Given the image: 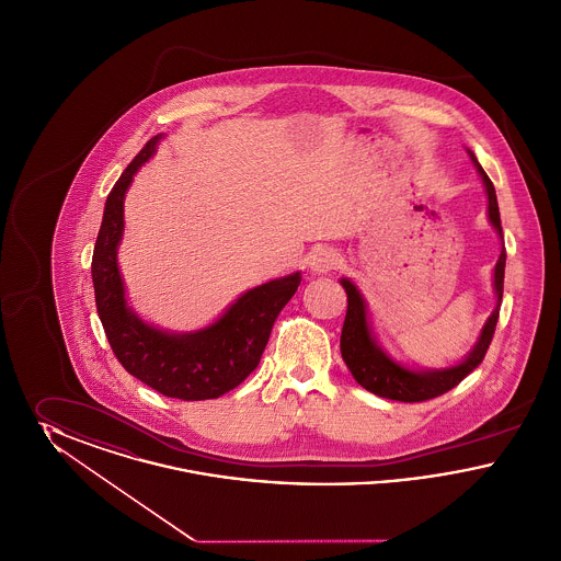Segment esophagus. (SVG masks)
<instances>
[{
  "mask_svg": "<svg viewBox=\"0 0 561 561\" xmlns=\"http://www.w3.org/2000/svg\"><path fill=\"white\" fill-rule=\"evenodd\" d=\"M309 265H311L313 273H328V271L341 265V254L332 248H320V250L313 252Z\"/></svg>",
  "mask_w": 561,
  "mask_h": 561,
  "instance_id": "obj_1",
  "label": "esophagus"
}]
</instances>
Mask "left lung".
Here are the masks:
<instances>
[{"label": "left lung", "mask_w": 561, "mask_h": 561, "mask_svg": "<svg viewBox=\"0 0 561 561\" xmlns=\"http://www.w3.org/2000/svg\"><path fill=\"white\" fill-rule=\"evenodd\" d=\"M471 153V151H469ZM471 160L478 165V172L481 174L483 187L488 193V216L492 227L496 229V233L503 238V227H501V213H499V202H496V191L492 181L488 179V174L483 172L476 156L471 153ZM505 261H507V252L505 245L501 250L499 263L494 267V290H496V309L492 311V316L485 321L483 330H481L480 341L473 347V351L465 357V362H460L458 366L446 368V370H425V373H414L400 366L398 362H393L382 348L374 343L373 334H370V325L366 318V302L362 298L359 290L355 288V284L351 279H341L345 293H347V318L343 323V334H341V353L343 359L347 364L348 370L353 374V378L374 396L378 398H387V400L396 401H427L444 396L446 391L454 389L462 378H467L473 373L492 343L494 330H496V321L501 313V300H503V284H505Z\"/></svg>", "instance_id": "1"}]
</instances>
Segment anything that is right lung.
Listing matches in <instances>:
<instances>
[{
	"mask_svg": "<svg viewBox=\"0 0 561 561\" xmlns=\"http://www.w3.org/2000/svg\"><path fill=\"white\" fill-rule=\"evenodd\" d=\"M161 134L147 140L108 193L103 225L92 254L96 311L117 362L165 398L199 401L225 396L243 382L261 362L271 328L300 286V273L256 286L227 309L213 325L170 334L128 309L117 267L124 233V197L136 170L156 153Z\"/></svg>",
	"mask_w": 561,
	"mask_h": 561,
	"instance_id": "1",
	"label": "right lung"
}]
</instances>
